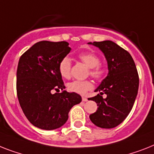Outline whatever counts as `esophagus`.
<instances>
[{
  "instance_id": "obj_1",
  "label": "esophagus",
  "mask_w": 154,
  "mask_h": 154,
  "mask_svg": "<svg viewBox=\"0 0 154 154\" xmlns=\"http://www.w3.org/2000/svg\"><path fill=\"white\" fill-rule=\"evenodd\" d=\"M82 101H88V99L86 98V97H82Z\"/></svg>"
}]
</instances>
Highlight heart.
<instances>
[{
    "mask_svg": "<svg viewBox=\"0 0 154 154\" xmlns=\"http://www.w3.org/2000/svg\"><path fill=\"white\" fill-rule=\"evenodd\" d=\"M79 58L82 62L90 68V75L97 80H101L106 74V68L100 64L101 59L97 55L93 53H82L79 55ZM58 69L60 75L65 79L71 77L72 61L69 57H65L60 61ZM93 82L90 80L85 81H73L70 82L68 88L70 91L77 93L79 94H85L86 92L93 88Z\"/></svg>",
    "mask_w": 154,
    "mask_h": 154,
    "instance_id": "1",
    "label": "heart"
}]
</instances>
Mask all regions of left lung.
<instances>
[{"label": "left lung", "mask_w": 154, "mask_h": 154, "mask_svg": "<svg viewBox=\"0 0 154 154\" xmlns=\"http://www.w3.org/2000/svg\"><path fill=\"white\" fill-rule=\"evenodd\" d=\"M88 44L101 49L108 63L109 73L91 97L98 106L90 115L93 124L101 128H113L124 121L130 113L138 94L139 78L131 54L112 41L94 42ZM105 93L106 97L102 95Z\"/></svg>", "instance_id": "8db88e82"}]
</instances>
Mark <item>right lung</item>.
I'll return each mask as SVG.
<instances>
[{
  "mask_svg": "<svg viewBox=\"0 0 154 154\" xmlns=\"http://www.w3.org/2000/svg\"><path fill=\"white\" fill-rule=\"evenodd\" d=\"M67 42L42 41L20 58L16 72V91L24 115L34 126L43 130L60 128L68 112L82 101L76 93L52 94L65 89L58 69L60 61L71 51Z\"/></svg>",
  "mask_w": 154,
  "mask_h": 154,
  "instance_id": "1",
  "label": "right lung"
}]
</instances>
